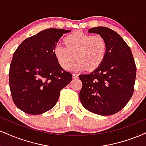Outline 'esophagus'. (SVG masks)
Wrapping results in <instances>:
<instances>
[{
    "instance_id": "1",
    "label": "esophagus",
    "mask_w": 146,
    "mask_h": 146,
    "mask_svg": "<svg viewBox=\"0 0 146 146\" xmlns=\"http://www.w3.org/2000/svg\"><path fill=\"white\" fill-rule=\"evenodd\" d=\"M72 77H73V78H78V75L76 74H73Z\"/></svg>"
}]
</instances>
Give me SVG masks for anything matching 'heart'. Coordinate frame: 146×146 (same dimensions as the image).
Segmentation results:
<instances>
[{"instance_id":"1","label":"heart","mask_w":146,"mask_h":146,"mask_svg":"<svg viewBox=\"0 0 146 146\" xmlns=\"http://www.w3.org/2000/svg\"><path fill=\"white\" fill-rule=\"evenodd\" d=\"M65 42L66 46L58 43L54 48V55L64 69L69 68L76 57L78 62L68 69L93 70L103 62L107 53V43L100 35L76 32L68 35Z\"/></svg>"}]
</instances>
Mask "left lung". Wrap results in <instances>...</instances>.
<instances>
[{"mask_svg": "<svg viewBox=\"0 0 146 146\" xmlns=\"http://www.w3.org/2000/svg\"><path fill=\"white\" fill-rule=\"evenodd\" d=\"M104 38L107 53L103 62L89 74H80L82 87L79 93L87 110L102 116L118 112L132 97L136 66L132 52L123 38L114 30L99 26L88 30Z\"/></svg>", "mask_w": 146, "mask_h": 146, "instance_id": "1", "label": "left lung"}]
</instances>
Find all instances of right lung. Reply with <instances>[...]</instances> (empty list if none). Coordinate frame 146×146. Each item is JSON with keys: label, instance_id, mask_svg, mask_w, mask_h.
<instances>
[{"label": "right lung", "instance_id": "right-lung-1", "mask_svg": "<svg viewBox=\"0 0 146 146\" xmlns=\"http://www.w3.org/2000/svg\"><path fill=\"white\" fill-rule=\"evenodd\" d=\"M71 30L49 28L25 39L13 55L9 87L14 104L27 114H41L53 108L60 91L72 78L54 55L63 35Z\"/></svg>", "mask_w": 146, "mask_h": 146}]
</instances>
